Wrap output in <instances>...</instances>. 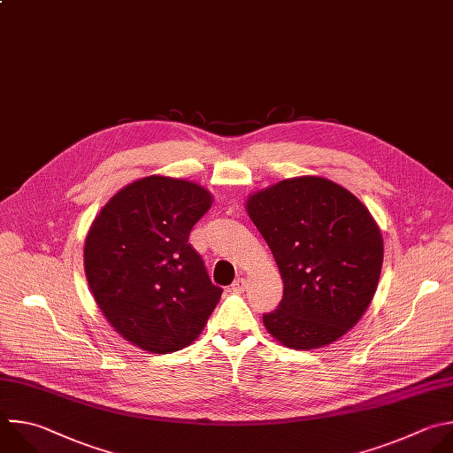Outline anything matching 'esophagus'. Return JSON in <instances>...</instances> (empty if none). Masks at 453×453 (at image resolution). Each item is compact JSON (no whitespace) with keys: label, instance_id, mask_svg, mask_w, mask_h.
Returning <instances> with one entry per match:
<instances>
[{"label":"esophagus","instance_id":"34e87169","mask_svg":"<svg viewBox=\"0 0 453 453\" xmlns=\"http://www.w3.org/2000/svg\"><path fill=\"white\" fill-rule=\"evenodd\" d=\"M245 288H247V280H245L243 277L234 279V282L231 284V289H233L234 293H243V291H245Z\"/></svg>","mask_w":453,"mask_h":453}]
</instances>
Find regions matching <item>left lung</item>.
<instances>
[{
  "instance_id": "left-lung-1",
  "label": "left lung",
  "mask_w": 453,
  "mask_h": 453,
  "mask_svg": "<svg viewBox=\"0 0 453 453\" xmlns=\"http://www.w3.org/2000/svg\"><path fill=\"white\" fill-rule=\"evenodd\" d=\"M247 213L284 282L277 310L263 315L266 331L295 350L347 334L368 310L382 268V234L368 208L331 180L300 176L249 196Z\"/></svg>"
}]
</instances>
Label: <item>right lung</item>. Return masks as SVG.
<instances>
[{
	"label": "right lung",
	"mask_w": 453,
	"mask_h": 453,
	"mask_svg": "<svg viewBox=\"0 0 453 453\" xmlns=\"http://www.w3.org/2000/svg\"><path fill=\"white\" fill-rule=\"evenodd\" d=\"M213 196L201 185L147 176L120 188L94 219L83 249L88 288L129 343L169 354L194 343L220 300L188 243Z\"/></svg>",
	"instance_id": "1"
}]
</instances>
